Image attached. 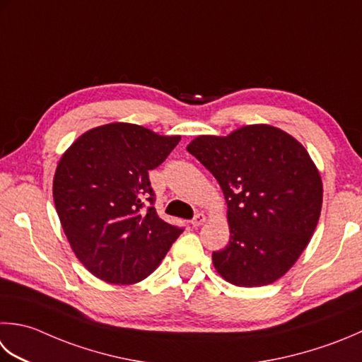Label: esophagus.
<instances>
[{"label":"esophagus","mask_w":362,"mask_h":362,"mask_svg":"<svg viewBox=\"0 0 362 362\" xmlns=\"http://www.w3.org/2000/svg\"><path fill=\"white\" fill-rule=\"evenodd\" d=\"M205 215L204 214H197L193 219H191V224H193V228H199V226H202L205 223Z\"/></svg>","instance_id":"esophagus-1"}]
</instances>
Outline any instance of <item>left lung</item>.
Returning a JSON list of instances; mask_svg holds the SVG:
<instances>
[{
	"mask_svg": "<svg viewBox=\"0 0 362 362\" xmlns=\"http://www.w3.org/2000/svg\"><path fill=\"white\" fill-rule=\"evenodd\" d=\"M187 151L214 174L228 204L230 240L211 254L215 270L240 287L282 278L322 211V177L306 148L284 130L254 124L228 136L202 134Z\"/></svg>",
	"mask_w": 362,
	"mask_h": 362,
	"instance_id": "obj_1",
	"label": "left lung"
}]
</instances>
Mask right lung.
<instances>
[{"mask_svg":"<svg viewBox=\"0 0 362 362\" xmlns=\"http://www.w3.org/2000/svg\"><path fill=\"white\" fill-rule=\"evenodd\" d=\"M179 141L112 122L83 133L62 153L54 207L75 256L98 279L117 286L146 279L183 232L157 215L148 182V171Z\"/></svg>","mask_w":362,"mask_h":362,"instance_id":"obj_1","label":"right lung"}]
</instances>
